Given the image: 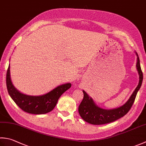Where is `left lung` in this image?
I'll list each match as a JSON object with an SVG mask.
<instances>
[{
    "mask_svg": "<svg viewBox=\"0 0 146 146\" xmlns=\"http://www.w3.org/2000/svg\"><path fill=\"white\" fill-rule=\"evenodd\" d=\"M136 54L137 56L136 66L139 75V83L128 101L124 105L116 109L104 110L96 106L92 99L90 98L84 90H83L84 99L79 105L78 112L84 120L92 125L106 124L121 118L130 111L143 80V73L140 65L139 58L138 54L137 53Z\"/></svg>",
    "mask_w": 146,
    "mask_h": 146,
    "instance_id": "obj_1",
    "label": "left lung"
}]
</instances>
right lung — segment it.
<instances>
[{
  "label": "right lung",
  "instance_id": "obj_1",
  "mask_svg": "<svg viewBox=\"0 0 146 146\" xmlns=\"http://www.w3.org/2000/svg\"><path fill=\"white\" fill-rule=\"evenodd\" d=\"M9 66L6 75V85L8 93L14 102L25 112L41 115L47 113L55 108L58 99L65 91L71 87L70 83L60 85L46 94L40 96H31L21 94L13 86L10 78Z\"/></svg>",
  "mask_w": 146,
  "mask_h": 146
}]
</instances>
